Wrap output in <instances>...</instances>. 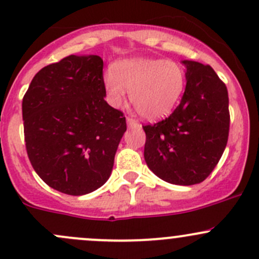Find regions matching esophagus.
Listing matches in <instances>:
<instances>
[{
	"label": "esophagus",
	"instance_id": "1",
	"mask_svg": "<svg viewBox=\"0 0 259 259\" xmlns=\"http://www.w3.org/2000/svg\"><path fill=\"white\" fill-rule=\"evenodd\" d=\"M126 122H127V126L133 127V126H138V121H135L134 119H132V117H126Z\"/></svg>",
	"mask_w": 259,
	"mask_h": 259
}]
</instances>
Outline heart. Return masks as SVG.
<instances>
[{
  "instance_id": "b5f03b06",
  "label": "heart",
  "mask_w": 259,
  "mask_h": 259,
  "mask_svg": "<svg viewBox=\"0 0 259 259\" xmlns=\"http://www.w3.org/2000/svg\"><path fill=\"white\" fill-rule=\"evenodd\" d=\"M185 71L173 60L134 57L122 60L104 74L111 104L120 105L129 91L132 103L144 119L168 116L184 93Z\"/></svg>"
}]
</instances>
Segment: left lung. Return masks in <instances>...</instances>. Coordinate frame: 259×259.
I'll return each mask as SVG.
<instances>
[{
	"label": "left lung",
	"mask_w": 259,
	"mask_h": 259,
	"mask_svg": "<svg viewBox=\"0 0 259 259\" xmlns=\"http://www.w3.org/2000/svg\"><path fill=\"white\" fill-rule=\"evenodd\" d=\"M184 95L165 120L143 126L144 158L151 171L170 184L203 182L218 164L229 133L228 90L208 65L183 60Z\"/></svg>",
	"instance_id": "left-lung-1"
}]
</instances>
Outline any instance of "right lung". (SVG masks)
<instances>
[{
  "mask_svg": "<svg viewBox=\"0 0 259 259\" xmlns=\"http://www.w3.org/2000/svg\"><path fill=\"white\" fill-rule=\"evenodd\" d=\"M104 62L70 55L35 75L22 100L26 150L55 190L83 195L106 183L126 132L121 111L105 101Z\"/></svg>",
  "mask_w": 259,
  "mask_h": 259,
  "instance_id": "obj_1",
  "label": "right lung"
}]
</instances>
